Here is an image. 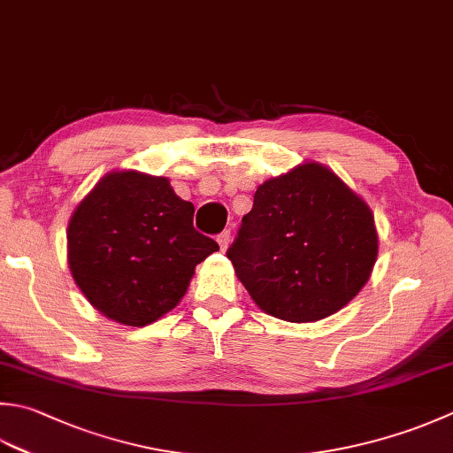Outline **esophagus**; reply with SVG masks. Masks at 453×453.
<instances>
[{"mask_svg":"<svg viewBox=\"0 0 453 453\" xmlns=\"http://www.w3.org/2000/svg\"><path fill=\"white\" fill-rule=\"evenodd\" d=\"M229 242H232V234H229V232H221V234L218 235V243H219V247H221V251L227 250Z\"/></svg>","mask_w":453,"mask_h":453,"instance_id":"esophagus-1","label":"esophagus"}]
</instances>
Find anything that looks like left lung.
Listing matches in <instances>:
<instances>
[{"label":"left lung","instance_id":"8db88e82","mask_svg":"<svg viewBox=\"0 0 453 453\" xmlns=\"http://www.w3.org/2000/svg\"><path fill=\"white\" fill-rule=\"evenodd\" d=\"M377 251L367 203L330 168L304 163L257 188L227 259L263 312L304 324L356 298Z\"/></svg>","mask_w":453,"mask_h":453}]
</instances>
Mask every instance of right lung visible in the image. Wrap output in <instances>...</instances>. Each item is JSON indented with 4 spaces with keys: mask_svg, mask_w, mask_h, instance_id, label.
<instances>
[{
    "mask_svg": "<svg viewBox=\"0 0 453 453\" xmlns=\"http://www.w3.org/2000/svg\"><path fill=\"white\" fill-rule=\"evenodd\" d=\"M194 206L165 176L105 174L68 224V267L97 312L147 326L180 303L196 265L219 247L192 226Z\"/></svg>",
    "mask_w": 453,
    "mask_h": 453,
    "instance_id": "right-lung-1",
    "label": "right lung"
}]
</instances>
